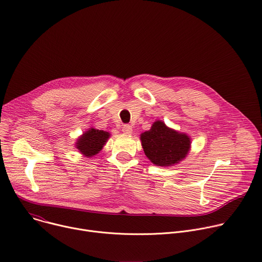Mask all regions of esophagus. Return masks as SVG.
I'll return each instance as SVG.
<instances>
[{
  "instance_id": "1",
  "label": "esophagus",
  "mask_w": 262,
  "mask_h": 262,
  "mask_svg": "<svg viewBox=\"0 0 262 262\" xmlns=\"http://www.w3.org/2000/svg\"><path fill=\"white\" fill-rule=\"evenodd\" d=\"M122 132H123L124 134H126V135H130V134L133 133V127H132V125H129V124L123 125Z\"/></svg>"
}]
</instances>
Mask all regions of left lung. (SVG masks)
I'll return each instance as SVG.
<instances>
[{
	"mask_svg": "<svg viewBox=\"0 0 262 262\" xmlns=\"http://www.w3.org/2000/svg\"><path fill=\"white\" fill-rule=\"evenodd\" d=\"M145 156L157 166L177 164L190 150V138L168 128L164 122L157 121L150 130L141 135Z\"/></svg>",
	"mask_w": 262,
	"mask_h": 262,
	"instance_id": "8db88e82",
	"label": "left lung"
}]
</instances>
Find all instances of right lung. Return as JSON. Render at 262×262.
<instances>
[{
  "label": "right lung",
  "instance_id": "add662e5",
  "mask_svg": "<svg viewBox=\"0 0 262 262\" xmlns=\"http://www.w3.org/2000/svg\"><path fill=\"white\" fill-rule=\"evenodd\" d=\"M108 137L110 134L106 132L90 128L78 140L77 148L88 158L95 156L105 144Z\"/></svg>",
  "mask_w": 262,
  "mask_h": 262
}]
</instances>
